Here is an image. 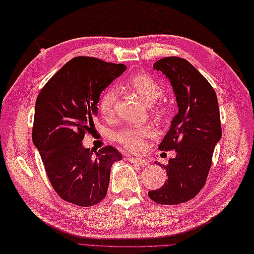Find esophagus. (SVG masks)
Instances as JSON below:
<instances>
[{
	"mask_svg": "<svg viewBox=\"0 0 254 254\" xmlns=\"http://www.w3.org/2000/svg\"><path fill=\"white\" fill-rule=\"evenodd\" d=\"M128 159H129V161H130L132 164H137V165H139L141 168H143V167H145L146 165H147V162H146L145 159H143V158L129 156V157H128Z\"/></svg>",
	"mask_w": 254,
	"mask_h": 254,
	"instance_id": "1",
	"label": "esophagus"
}]
</instances>
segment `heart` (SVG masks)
<instances>
[{"instance_id":"1","label":"heart","mask_w":254,"mask_h":254,"mask_svg":"<svg viewBox=\"0 0 254 254\" xmlns=\"http://www.w3.org/2000/svg\"><path fill=\"white\" fill-rule=\"evenodd\" d=\"M127 86L146 105L152 106L163 95V87L157 80L147 73H137L128 79ZM118 97V91L116 87L111 86L105 89L99 98V111L105 117H111L114 115L116 100ZM154 115L157 118H163L167 113V106L164 102H159L154 106ZM156 136L155 128L146 125V126H125L115 132L114 138L117 143L131 152H139L145 147L146 140Z\"/></svg>"}]
</instances>
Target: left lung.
<instances>
[{"instance_id":"8db88e82","label":"left lung","mask_w":254,"mask_h":254,"mask_svg":"<svg viewBox=\"0 0 254 254\" xmlns=\"http://www.w3.org/2000/svg\"><path fill=\"white\" fill-rule=\"evenodd\" d=\"M154 69L170 79L179 113L158 147L175 150L176 156L161 165L167 181L161 189L149 190L148 196L163 205H176L195 197L205 184L222 136L219 102L210 82L183 58H163Z\"/></svg>"}]
</instances>
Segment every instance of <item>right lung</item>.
<instances>
[{
    "instance_id": "right-lung-1",
    "label": "right lung",
    "mask_w": 254,
    "mask_h": 254,
    "mask_svg": "<svg viewBox=\"0 0 254 254\" xmlns=\"http://www.w3.org/2000/svg\"><path fill=\"white\" fill-rule=\"evenodd\" d=\"M122 64L75 57L44 84L35 101L32 140L53 190L64 201L93 206L105 198L110 168L122 159L113 146L84 148L95 128L100 93L126 70Z\"/></svg>"
}]
</instances>
